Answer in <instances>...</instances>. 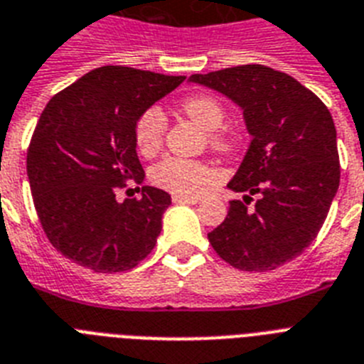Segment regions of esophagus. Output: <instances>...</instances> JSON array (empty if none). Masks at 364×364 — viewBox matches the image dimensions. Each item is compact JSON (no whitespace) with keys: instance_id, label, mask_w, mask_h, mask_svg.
<instances>
[{"instance_id":"esophagus-1","label":"esophagus","mask_w":364,"mask_h":364,"mask_svg":"<svg viewBox=\"0 0 364 364\" xmlns=\"http://www.w3.org/2000/svg\"><path fill=\"white\" fill-rule=\"evenodd\" d=\"M173 203H196L200 198L196 196H181V194H173L172 196Z\"/></svg>"}]
</instances>
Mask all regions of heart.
Returning <instances> with one entry per match:
<instances>
[{
	"mask_svg": "<svg viewBox=\"0 0 364 364\" xmlns=\"http://www.w3.org/2000/svg\"><path fill=\"white\" fill-rule=\"evenodd\" d=\"M183 114L196 125L209 132V140L218 151H232L237 144V134L230 129H220L226 119L224 105L209 93L185 97L181 102ZM166 132V117L159 106H151L136 119L134 141L144 156L159 153ZM218 179L217 170L202 161H191L181 156H166L151 170V181L156 187L181 196H196Z\"/></svg>",
	"mask_w": 364,
	"mask_h": 364,
	"instance_id": "b5f03b06",
	"label": "heart"
}]
</instances>
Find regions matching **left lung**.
<instances>
[{
  "mask_svg": "<svg viewBox=\"0 0 364 364\" xmlns=\"http://www.w3.org/2000/svg\"><path fill=\"white\" fill-rule=\"evenodd\" d=\"M243 110L252 136L228 188L230 202L208 233L215 252L241 271H271L297 258L320 232L341 183L336 129L327 106L286 73L241 65L192 75ZM254 193L259 200L249 208Z\"/></svg>",
  "mask_w": 364,
  "mask_h": 364,
  "instance_id": "1",
  "label": "left lung"
}]
</instances>
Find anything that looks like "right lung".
<instances>
[{"mask_svg": "<svg viewBox=\"0 0 364 364\" xmlns=\"http://www.w3.org/2000/svg\"><path fill=\"white\" fill-rule=\"evenodd\" d=\"M185 76L106 65L59 91L43 110L28 149L38 220L65 258L97 273H119L151 252L170 194L141 187L117 202L127 181H144L134 125Z\"/></svg>", "mask_w": 364, "mask_h": 364, "instance_id": "add662e5", "label": "right lung"}]
</instances>
